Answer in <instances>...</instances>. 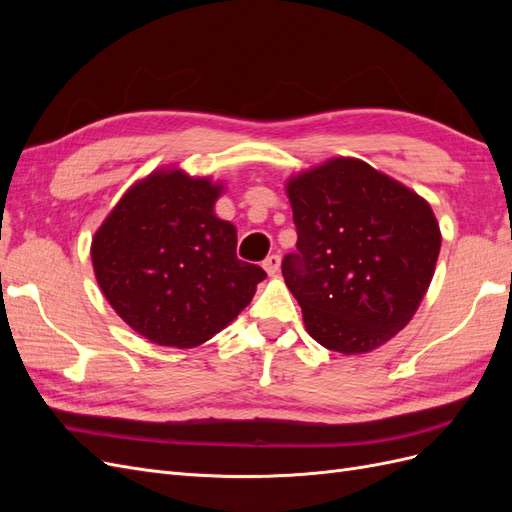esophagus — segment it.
<instances>
[{"instance_id": "esophagus-1", "label": "esophagus", "mask_w": 512, "mask_h": 512, "mask_svg": "<svg viewBox=\"0 0 512 512\" xmlns=\"http://www.w3.org/2000/svg\"><path fill=\"white\" fill-rule=\"evenodd\" d=\"M280 265H282V258L277 254H271L269 258H265V262H262V267H265V271L269 275H275L277 271H280Z\"/></svg>"}]
</instances>
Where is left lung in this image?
<instances>
[{
  "mask_svg": "<svg viewBox=\"0 0 512 512\" xmlns=\"http://www.w3.org/2000/svg\"><path fill=\"white\" fill-rule=\"evenodd\" d=\"M297 254L282 260L307 333L324 348L363 354L416 314L440 254L425 198L356 158H331L286 183Z\"/></svg>",
  "mask_w": 512,
  "mask_h": 512,
  "instance_id": "8db88e82",
  "label": "left lung"
}]
</instances>
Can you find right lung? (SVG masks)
Here are the masks:
<instances>
[{"label":"right lung","instance_id":"add662e5","mask_svg":"<svg viewBox=\"0 0 512 512\" xmlns=\"http://www.w3.org/2000/svg\"><path fill=\"white\" fill-rule=\"evenodd\" d=\"M222 190L179 168L153 170L121 196L91 241L106 301L153 344L207 342L267 277L237 258V228L213 213Z\"/></svg>","mask_w":512,"mask_h":512}]
</instances>
